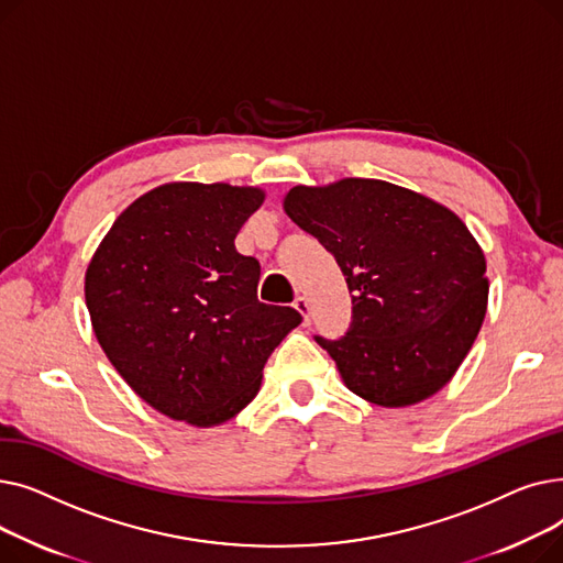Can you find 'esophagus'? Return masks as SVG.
<instances>
[{
  "label": "esophagus",
  "instance_id": "1",
  "mask_svg": "<svg viewBox=\"0 0 563 563\" xmlns=\"http://www.w3.org/2000/svg\"><path fill=\"white\" fill-rule=\"evenodd\" d=\"M294 308H297L303 314L306 327H310V303H308V299L306 297H297V299H294Z\"/></svg>",
  "mask_w": 563,
  "mask_h": 563
}]
</instances>
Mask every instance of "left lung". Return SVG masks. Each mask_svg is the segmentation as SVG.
Segmentation results:
<instances>
[{
  "mask_svg": "<svg viewBox=\"0 0 563 563\" xmlns=\"http://www.w3.org/2000/svg\"><path fill=\"white\" fill-rule=\"evenodd\" d=\"M285 212L344 274L349 329L314 340L346 388L397 408L445 386L475 342L488 301L486 260L465 223L416 191L363 177L294 187Z\"/></svg>",
  "mask_w": 563,
  "mask_h": 563,
  "instance_id": "8db88e82",
  "label": "left lung"
}]
</instances>
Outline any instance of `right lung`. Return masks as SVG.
Listing matches in <instances>:
<instances>
[{
    "label": "right lung",
    "mask_w": 563,
    "mask_h": 563,
    "mask_svg": "<svg viewBox=\"0 0 563 563\" xmlns=\"http://www.w3.org/2000/svg\"><path fill=\"white\" fill-rule=\"evenodd\" d=\"M262 200L251 187L164 185L113 221L88 264L86 308L100 346L128 386L173 420H230L301 323L294 308L257 301L260 262L234 249Z\"/></svg>",
    "instance_id": "add662e5"
}]
</instances>
